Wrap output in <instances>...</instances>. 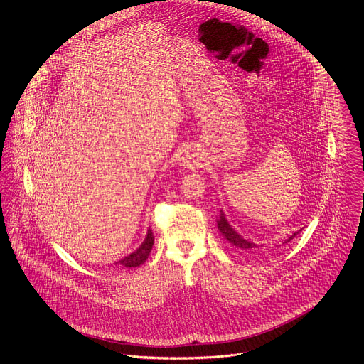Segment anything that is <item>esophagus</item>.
I'll list each match as a JSON object with an SVG mask.
<instances>
[{"label":"esophagus","instance_id":"esophagus-1","mask_svg":"<svg viewBox=\"0 0 364 364\" xmlns=\"http://www.w3.org/2000/svg\"><path fill=\"white\" fill-rule=\"evenodd\" d=\"M183 166L188 167V168H196L198 166V160L196 159V155L187 152L183 157Z\"/></svg>","mask_w":364,"mask_h":364}]
</instances>
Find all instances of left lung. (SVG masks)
Masks as SVG:
<instances>
[{"label":"left lung","instance_id":"1","mask_svg":"<svg viewBox=\"0 0 364 364\" xmlns=\"http://www.w3.org/2000/svg\"><path fill=\"white\" fill-rule=\"evenodd\" d=\"M218 229L220 230V233L225 236V239L233 246V249L236 252H239L240 255H246V256H252L255 253L259 252V249H261L262 245H256L247 239H245L242 235H239L233 228L232 225L228 222V219L225 218V213L223 210H220V215L218 216ZM299 232H295L292 236H289L285 243H288L291 239H294Z\"/></svg>","mask_w":364,"mask_h":364}]
</instances>
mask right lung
Wrapping results in <instances>:
<instances>
[{
  "instance_id": "obj_1",
  "label": "right lung",
  "mask_w": 364,
  "mask_h": 364,
  "mask_svg": "<svg viewBox=\"0 0 364 364\" xmlns=\"http://www.w3.org/2000/svg\"><path fill=\"white\" fill-rule=\"evenodd\" d=\"M152 245H154V235H152V230L148 229L146 237L144 239L141 246L135 252H132L131 255L122 257L121 261L117 262V265H121V267H125V268H136V267L142 265L148 259V255L152 249Z\"/></svg>"
}]
</instances>
